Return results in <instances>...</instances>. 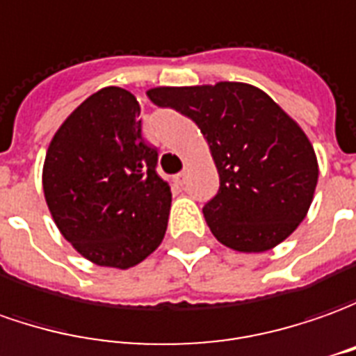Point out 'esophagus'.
Instances as JSON below:
<instances>
[{
  "label": "esophagus",
  "instance_id": "esophagus-1",
  "mask_svg": "<svg viewBox=\"0 0 356 356\" xmlns=\"http://www.w3.org/2000/svg\"><path fill=\"white\" fill-rule=\"evenodd\" d=\"M175 181H177L179 185H185V181H187V171H181L175 175Z\"/></svg>",
  "mask_w": 356,
  "mask_h": 356
}]
</instances>
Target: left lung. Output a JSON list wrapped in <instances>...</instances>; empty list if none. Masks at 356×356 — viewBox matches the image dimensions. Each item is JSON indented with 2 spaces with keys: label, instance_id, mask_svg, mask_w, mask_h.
<instances>
[{
  "label": "left lung",
  "instance_id": "obj_1",
  "mask_svg": "<svg viewBox=\"0 0 356 356\" xmlns=\"http://www.w3.org/2000/svg\"><path fill=\"white\" fill-rule=\"evenodd\" d=\"M147 97L191 118L209 142L220 188L202 212L220 243L261 253L298 228L318 185V159L302 128L265 91L220 81L156 87Z\"/></svg>",
  "mask_w": 356,
  "mask_h": 356
}]
</instances>
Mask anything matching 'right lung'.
<instances>
[{"label":"right lung","mask_w":356,"mask_h":356,"mask_svg":"<svg viewBox=\"0 0 356 356\" xmlns=\"http://www.w3.org/2000/svg\"><path fill=\"white\" fill-rule=\"evenodd\" d=\"M138 117L130 91L103 87L64 120L46 152L50 214L62 236L101 267H134L168 229L171 191Z\"/></svg>","instance_id":"1"}]
</instances>
